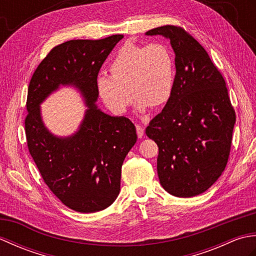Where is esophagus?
I'll use <instances>...</instances> for the list:
<instances>
[{"label": "esophagus", "mask_w": 256, "mask_h": 256, "mask_svg": "<svg viewBox=\"0 0 256 256\" xmlns=\"http://www.w3.org/2000/svg\"><path fill=\"white\" fill-rule=\"evenodd\" d=\"M136 133H138V136L140 138H143V135H144V128L140 126V125H136Z\"/></svg>", "instance_id": "obj_1"}]
</instances>
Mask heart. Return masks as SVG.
I'll return each instance as SVG.
<instances>
[{
    "label": "heart",
    "instance_id": "heart-1",
    "mask_svg": "<svg viewBox=\"0 0 256 256\" xmlns=\"http://www.w3.org/2000/svg\"><path fill=\"white\" fill-rule=\"evenodd\" d=\"M108 70L111 76L98 79L96 89L103 104L116 116L128 111L131 95L136 100L138 113L146 112L148 106L158 108L170 99L175 70L172 54L165 45H124Z\"/></svg>",
    "mask_w": 256,
    "mask_h": 256
}]
</instances>
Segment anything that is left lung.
I'll use <instances>...</instances> for the list:
<instances>
[{
    "label": "left lung",
    "instance_id": "left-lung-1",
    "mask_svg": "<svg viewBox=\"0 0 256 256\" xmlns=\"http://www.w3.org/2000/svg\"><path fill=\"white\" fill-rule=\"evenodd\" d=\"M145 35L167 38L175 52L172 96L145 130L158 146L160 182L175 197H194L209 189L224 170L236 112L224 77L194 37L172 25Z\"/></svg>",
    "mask_w": 256,
    "mask_h": 256
}]
</instances>
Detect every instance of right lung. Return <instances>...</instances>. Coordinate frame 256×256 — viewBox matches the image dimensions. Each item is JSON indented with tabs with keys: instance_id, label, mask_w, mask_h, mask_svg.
<instances>
[{
	"instance_id": "obj_1",
	"label": "right lung",
	"mask_w": 256,
	"mask_h": 256,
	"mask_svg": "<svg viewBox=\"0 0 256 256\" xmlns=\"http://www.w3.org/2000/svg\"><path fill=\"white\" fill-rule=\"evenodd\" d=\"M122 38L62 42L40 64L28 86L25 131L30 153L52 192L68 208L84 214L114 202L122 164L138 140L128 118L108 116L96 104L98 74ZM62 86L77 88L87 106L78 130L69 137L52 134L41 116V103Z\"/></svg>"
}]
</instances>
